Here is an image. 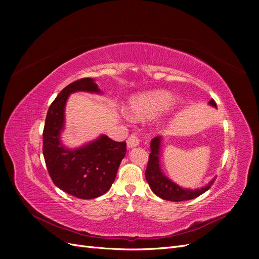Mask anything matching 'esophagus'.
Returning a JSON list of instances; mask_svg holds the SVG:
<instances>
[{"instance_id": "1", "label": "esophagus", "mask_w": 259, "mask_h": 259, "mask_svg": "<svg viewBox=\"0 0 259 259\" xmlns=\"http://www.w3.org/2000/svg\"><path fill=\"white\" fill-rule=\"evenodd\" d=\"M139 144H140V140H139V138L137 137V135L133 134V135H131V136L128 137V139H127V148H128V149L135 148V147L139 146Z\"/></svg>"}]
</instances>
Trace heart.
<instances>
[{
	"mask_svg": "<svg viewBox=\"0 0 259 259\" xmlns=\"http://www.w3.org/2000/svg\"><path fill=\"white\" fill-rule=\"evenodd\" d=\"M183 100L167 91H151L133 96L127 103V114L134 120H147L171 108L183 106Z\"/></svg>",
	"mask_w": 259,
	"mask_h": 259,
	"instance_id": "heart-1",
	"label": "heart"
}]
</instances>
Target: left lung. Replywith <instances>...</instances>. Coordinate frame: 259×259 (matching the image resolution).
Returning a JSON list of instances; mask_svg holds the SVG:
<instances>
[{
	"mask_svg": "<svg viewBox=\"0 0 259 259\" xmlns=\"http://www.w3.org/2000/svg\"><path fill=\"white\" fill-rule=\"evenodd\" d=\"M208 105L217 108L214 99H210L208 101ZM164 142L165 140H164L162 136H158L153 138L150 144L151 153L149 155L145 176L153 193L163 200L180 202L198 198L199 195L207 191L210 186L214 184L215 177L207 185L198 188V189H188V188L177 185L163 173L161 166V150Z\"/></svg>",
	"mask_w": 259,
	"mask_h": 259,
	"instance_id": "left-lung-1",
	"label": "left lung"
}]
</instances>
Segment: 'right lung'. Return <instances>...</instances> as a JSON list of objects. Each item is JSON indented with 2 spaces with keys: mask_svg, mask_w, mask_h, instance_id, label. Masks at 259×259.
Masks as SVG:
<instances>
[{
  "mask_svg": "<svg viewBox=\"0 0 259 259\" xmlns=\"http://www.w3.org/2000/svg\"><path fill=\"white\" fill-rule=\"evenodd\" d=\"M76 92L99 94L95 80L84 77L62 90L50 106L43 131V155L53 183L73 197L91 200L106 193L112 186L126 143L107 135L81 147L70 149L61 140L65 130V109L69 96Z\"/></svg>",
  "mask_w": 259,
  "mask_h": 259,
  "instance_id": "1",
  "label": "right lung"
}]
</instances>
